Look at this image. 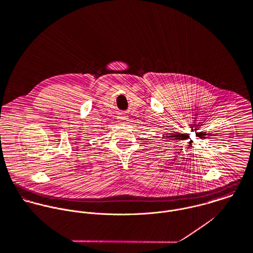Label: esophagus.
<instances>
[{"label": "esophagus", "instance_id": "34e87169", "mask_svg": "<svg viewBox=\"0 0 253 253\" xmlns=\"http://www.w3.org/2000/svg\"><path fill=\"white\" fill-rule=\"evenodd\" d=\"M118 121H119L120 123H122V124L127 123V122H128V116H126V115H120V116L118 117Z\"/></svg>", "mask_w": 253, "mask_h": 253}]
</instances>
